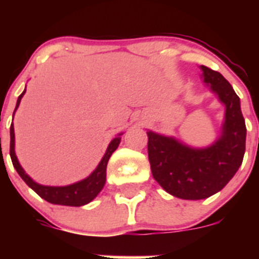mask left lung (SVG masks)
Returning a JSON list of instances; mask_svg holds the SVG:
<instances>
[{
  "label": "left lung",
  "instance_id": "1",
  "mask_svg": "<svg viewBox=\"0 0 259 259\" xmlns=\"http://www.w3.org/2000/svg\"><path fill=\"white\" fill-rule=\"evenodd\" d=\"M205 85L224 106L221 135L209 146L194 148L174 136L148 131V157L153 178L171 196L203 200L227 185L245 153L246 127L240 98L218 71L200 66Z\"/></svg>",
  "mask_w": 259,
  "mask_h": 259
}]
</instances>
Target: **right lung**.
<instances>
[{"label": "right lung", "mask_w": 259, "mask_h": 259, "mask_svg": "<svg viewBox=\"0 0 259 259\" xmlns=\"http://www.w3.org/2000/svg\"><path fill=\"white\" fill-rule=\"evenodd\" d=\"M24 93H26V89H24L22 95L18 97L17 106H15V110H14V114H15L17 109L19 107V104L20 101H22V97L24 96ZM122 135L123 132H120V134L116 135V137H114L113 140L110 141L104 157H102L100 163L97 164V167L93 170V172L91 174V175L87 176L85 179L74 183V184L62 185V187L38 184V183H36L35 180L32 179L26 171L23 170V167L20 166L19 161H18L17 154H15V134H14L13 123H11L10 127V157L11 161H13L14 167H15V170L19 174L20 178H22L29 188L33 189L41 198H44L45 201H48V202L50 203H54V205H63V206H83V205H87V203H89L91 201L95 200V198L97 197V194L102 191V188H104L105 182H106L107 162H109L111 154L115 152L116 148H118L119 144H120Z\"/></svg>", "instance_id": "add662e5"}]
</instances>
